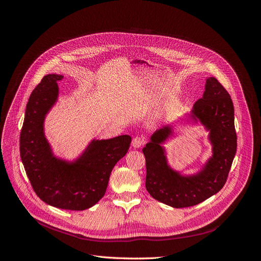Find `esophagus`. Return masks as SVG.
<instances>
[{
  "label": "esophagus",
  "instance_id": "34e87169",
  "mask_svg": "<svg viewBox=\"0 0 261 261\" xmlns=\"http://www.w3.org/2000/svg\"><path fill=\"white\" fill-rule=\"evenodd\" d=\"M145 143H146V140H145V138L144 136H135V138L132 140V146L134 147V148H141V147H143L144 145H145Z\"/></svg>",
  "mask_w": 261,
  "mask_h": 261
}]
</instances>
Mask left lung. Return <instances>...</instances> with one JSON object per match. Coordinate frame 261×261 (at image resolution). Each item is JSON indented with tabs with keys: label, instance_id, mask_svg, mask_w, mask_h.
Here are the masks:
<instances>
[{
	"label": "left lung",
	"instance_id": "1",
	"mask_svg": "<svg viewBox=\"0 0 261 261\" xmlns=\"http://www.w3.org/2000/svg\"><path fill=\"white\" fill-rule=\"evenodd\" d=\"M191 117L210 130L213 156L196 175L183 176L168 165L161 146L172 133L170 127L155 131L143 149L146 159V188L155 200L175 208L189 207L220 190L228 176L237 150L234 105L225 88L216 78L206 80L205 92L193 109Z\"/></svg>",
	"mask_w": 261,
	"mask_h": 261
}]
</instances>
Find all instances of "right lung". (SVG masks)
<instances>
[{
	"mask_svg": "<svg viewBox=\"0 0 261 261\" xmlns=\"http://www.w3.org/2000/svg\"><path fill=\"white\" fill-rule=\"evenodd\" d=\"M61 75L49 74L34 89L20 134V153L36 195L51 206L84 211L105 195L115 164L127 153L131 136L93 141L74 163L56 159L43 133V121L58 97Z\"/></svg>",
	"mask_w": 261,
	"mask_h": 261,
	"instance_id": "add662e5",
	"label": "right lung"
}]
</instances>
